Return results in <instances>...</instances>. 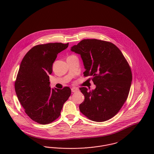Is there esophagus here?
<instances>
[{
    "label": "esophagus",
    "instance_id": "1",
    "mask_svg": "<svg viewBox=\"0 0 154 154\" xmlns=\"http://www.w3.org/2000/svg\"><path fill=\"white\" fill-rule=\"evenodd\" d=\"M71 91H72V92H76L79 91V89L78 88H73L71 89Z\"/></svg>",
    "mask_w": 154,
    "mask_h": 154
}]
</instances>
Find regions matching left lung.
Instances as JSON below:
<instances>
[{
    "instance_id": "1",
    "label": "left lung",
    "mask_w": 154,
    "mask_h": 154,
    "mask_svg": "<svg viewBox=\"0 0 154 154\" xmlns=\"http://www.w3.org/2000/svg\"><path fill=\"white\" fill-rule=\"evenodd\" d=\"M70 50L81 56L85 76L96 88H80L85 100L81 112L91 120L101 122L114 117L126 101L132 81L131 69L121 51L110 42L85 39Z\"/></svg>"
}]
</instances>
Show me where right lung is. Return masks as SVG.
I'll return each mask as SVG.
<instances>
[{"instance_id":"right-lung-1","label":"right lung","mask_w":154,"mask_h":154,"mask_svg":"<svg viewBox=\"0 0 154 154\" xmlns=\"http://www.w3.org/2000/svg\"><path fill=\"white\" fill-rule=\"evenodd\" d=\"M69 43L37 45L25 55L15 83V92L26 114L40 124L51 123L60 115L71 89L50 87L49 75L57 54L67 48Z\"/></svg>"}]
</instances>
